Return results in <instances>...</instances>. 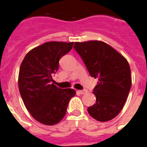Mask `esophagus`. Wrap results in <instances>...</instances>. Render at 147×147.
Listing matches in <instances>:
<instances>
[{
	"instance_id": "1",
	"label": "esophagus",
	"mask_w": 147,
	"mask_h": 147,
	"mask_svg": "<svg viewBox=\"0 0 147 147\" xmlns=\"http://www.w3.org/2000/svg\"><path fill=\"white\" fill-rule=\"evenodd\" d=\"M86 90H78V93H80V94H85V93H87Z\"/></svg>"
}]
</instances>
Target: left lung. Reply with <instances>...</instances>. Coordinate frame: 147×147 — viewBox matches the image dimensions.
<instances>
[{
	"mask_svg": "<svg viewBox=\"0 0 147 147\" xmlns=\"http://www.w3.org/2000/svg\"><path fill=\"white\" fill-rule=\"evenodd\" d=\"M74 48L90 76L98 79L93 90L96 104L88 107V113L98 121L112 120L122 110L130 90L129 63L117 51L102 41L75 42Z\"/></svg>",
	"mask_w": 147,
	"mask_h": 147,
	"instance_id": "left-lung-1",
	"label": "left lung"
}]
</instances>
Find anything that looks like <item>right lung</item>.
<instances>
[{
	"label": "right lung",
	"mask_w": 147,
	"mask_h": 147,
	"mask_svg": "<svg viewBox=\"0 0 147 147\" xmlns=\"http://www.w3.org/2000/svg\"><path fill=\"white\" fill-rule=\"evenodd\" d=\"M73 45V42H45L30 51L22 62L18 77L20 96L32 117L41 124L59 123L65 115L70 99L76 94L74 89H62L51 83L59 59Z\"/></svg>",
	"instance_id": "1"
}]
</instances>
